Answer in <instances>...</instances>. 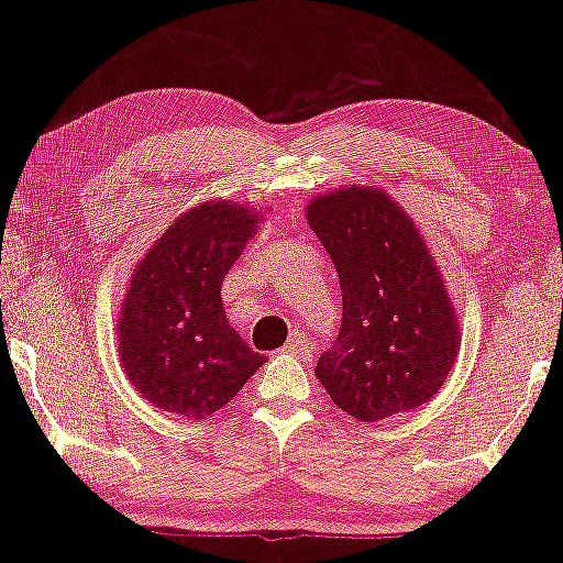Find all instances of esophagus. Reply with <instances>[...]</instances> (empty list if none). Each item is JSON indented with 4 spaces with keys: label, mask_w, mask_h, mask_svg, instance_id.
Instances as JSON below:
<instances>
[{
    "label": "esophagus",
    "mask_w": 563,
    "mask_h": 563,
    "mask_svg": "<svg viewBox=\"0 0 563 563\" xmlns=\"http://www.w3.org/2000/svg\"><path fill=\"white\" fill-rule=\"evenodd\" d=\"M284 350H287V353H291V355H297V357H307V355H309L307 342L301 340L299 335L289 338V340H287V345H284Z\"/></svg>",
    "instance_id": "esophagus-1"
}]
</instances>
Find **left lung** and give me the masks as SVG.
I'll use <instances>...</instances> for the list:
<instances>
[{"instance_id": "left-lung-1", "label": "left lung", "mask_w": 563, "mask_h": 563, "mask_svg": "<svg viewBox=\"0 0 563 563\" xmlns=\"http://www.w3.org/2000/svg\"><path fill=\"white\" fill-rule=\"evenodd\" d=\"M307 223L338 268L340 335L314 376L347 417L413 411L442 388L460 353V320L411 216L376 185L314 195Z\"/></svg>"}]
</instances>
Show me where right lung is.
I'll return each instance as SVG.
<instances>
[{
  "label": "right lung",
  "instance_id": "add662e5",
  "mask_svg": "<svg viewBox=\"0 0 563 563\" xmlns=\"http://www.w3.org/2000/svg\"><path fill=\"white\" fill-rule=\"evenodd\" d=\"M262 208L200 202L152 243L117 320L121 368L146 401L187 419L231 404L266 357L225 317L221 287L262 223Z\"/></svg>",
  "mask_w": 563,
  "mask_h": 563
}]
</instances>
